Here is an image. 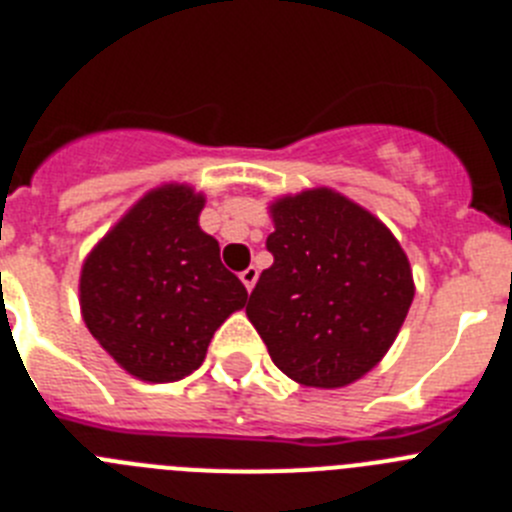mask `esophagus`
<instances>
[{"instance_id":"34e87169","label":"esophagus","mask_w":512,"mask_h":512,"mask_svg":"<svg viewBox=\"0 0 512 512\" xmlns=\"http://www.w3.org/2000/svg\"><path fill=\"white\" fill-rule=\"evenodd\" d=\"M256 279H259V269H256V266H248V269L241 271V282L246 284L248 292H251V289H253Z\"/></svg>"}]
</instances>
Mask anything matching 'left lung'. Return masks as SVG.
I'll return each instance as SVG.
<instances>
[{
    "mask_svg": "<svg viewBox=\"0 0 512 512\" xmlns=\"http://www.w3.org/2000/svg\"><path fill=\"white\" fill-rule=\"evenodd\" d=\"M269 212L274 264L248 297V320L289 379L346 387L382 361L408 318V256L382 220L328 187L282 197Z\"/></svg>",
    "mask_w": 512,
    "mask_h": 512,
    "instance_id": "8db88e82",
    "label": "left lung"
}]
</instances>
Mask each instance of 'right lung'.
Here are the masks:
<instances>
[{
    "label": "right lung",
    "mask_w": 512,
    "mask_h": 512,
    "mask_svg": "<svg viewBox=\"0 0 512 512\" xmlns=\"http://www.w3.org/2000/svg\"><path fill=\"white\" fill-rule=\"evenodd\" d=\"M202 207L205 197L187 184L151 189L81 266L89 333L143 382H179L200 369L215 330L248 300L200 228Z\"/></svg>",
    "instance_id": "add662e5"
}]
</instances>
